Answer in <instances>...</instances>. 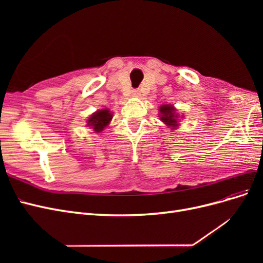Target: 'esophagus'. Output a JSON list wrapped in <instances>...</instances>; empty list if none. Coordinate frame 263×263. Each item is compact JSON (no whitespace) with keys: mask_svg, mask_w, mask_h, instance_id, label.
<instances>
[{"mask_svg":"<svg viewBox=\"0 0 263 263\" xmlns=\"http://www.w3.org/2000/svg\"><path fill=\"white\" fill-rule=\"evenodd\" d=\"M139 91L138 90H134L133 91V95H134V97H139Z\"/></svg>","mask_w":263,"mask_h":263,"instance_id":"1","label":"esophagus"}]
</instances>
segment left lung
Listing matches in <instances>:
<instances>
[{
  "instance_id": "1",
  "label": "left lung",
  "mask_w": 263,
  "mask_h": 263,
  "mask_svg": "<svg viewBox=\"0 0 263 263\" xmlns=\"http://www.w3.org/2000/svg\"><path fill=\"white\" fill-rule=\"evenodd\" d=\"M159 116H160V121L163 122L166 126L170 127L171 129H176L178 127V118L180 117L177 113V109L174 108L173 105L164 104L159 107Z\"/></svg>"
}]
</instances>
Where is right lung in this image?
I'll use <instances>...</instances> for the list:
<instances>
[{"mask_svg":"<svg viewBox=\"0 0 263 263\" xmlns=\"http://www.w3.org/2000/svg\"><path fill=\"white\" fill-rule=\"evenodd\" d=\"M112 117L113 115L110 113L109 109H100L89 117L86 125L93 128V130L98 134L104 130L105 127L108 126L109 122L112 121Z\"/></svg>","mask_w":263,"mask_h":263,"instance_id":"obj_1","label":"right lung"}]
</instances>
